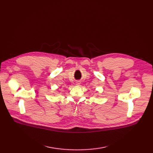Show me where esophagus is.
<instances>
[{
	"mask_svg": "<svg viewBox=\"0 0 153 153\" xmlns=\"http://www.w3.org/2000/svg\"><path fill=\"white\" fill-rule=\"evenodd\" d=\"M76 84H77V85H79V84H80V83H79V82H76Z\"/></svg>",
	"mask_w": 153,
	"mask_h": 153,
	"instance_id": "esophagus-1",
	"label": "esophagus"
}]
</instances>
